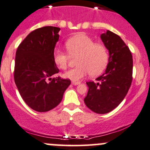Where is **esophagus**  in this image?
<instances>
[{
	"label": "esophagus",
	"instance_id": "obj_1",
	"mask_svg": "<svg viewBox=\"0 0 150 150\" xmlns=\"http://www.w3.org/2000/svg\"><path fill=\"white\" fill-rule=\"evenodd\" d=\"M72 84L74 85V86H77V85L80 84V82L79 81H72Z\"/></svg>",
	"mask_w": 150,
	"mask_h": 150
}]
</instances>
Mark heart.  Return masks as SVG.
Returning <instances> with one entry per match:
<instances>
[{
	"label": "heart",
	"instance_id": "obj_1",
	"mask_svg": "<svg viewBox=\"0 0 150 150\" xmlns=\"http://www.w3.org/2000/svg\"><path fill=\"white\" fill-rule=\"evenodd\" d=\"M66 48L71 57H78L76 67L67 71L64 77L72 81H78L90 73L92 76L100 75L106 68L108 62V50L100 44L84 34L71 37L65 43ZM60 49H55L53 60L58 68L65 70L70 56Z\"/></svg>",
	"mask_w": 150,
	"mask_h": 150
}]
</instances>
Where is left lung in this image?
<instances>
[{"label":"left lung","instance_id":"1","mask_svg":"<svg viewBox=\"0 0 150 150\" xmlns=\"http://www.w3.org/2000/svg\"><path fill=\"white\" fill-rule=\"evenodd\" d=\"M100 39L109 52L105 72L87 82L88 91L84 102L96 113H107L118 106L128 93L132 81L133 59L129 47L119 36L107 30Z\"/></svg>","mask_w":150,"mask_h":150}]
</instances>
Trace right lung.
<instances>
[{"instance_id":"obj_1","label":"right lung","mask_w":150,"mask_h":150,"mask_svg":"<svg viewBox=\"0 0 150 150\" xmlns=\"http://www.w3.org/2000/svg\"><path fill=\"white\" fill-rule=\"evenodd\" d=\"M60 29L44 26L31 31L18 46L16 53L14 80L24 102L38 112L55 108L71 82L60 77L53 60Z\"/></svg>"}]
</instances>
